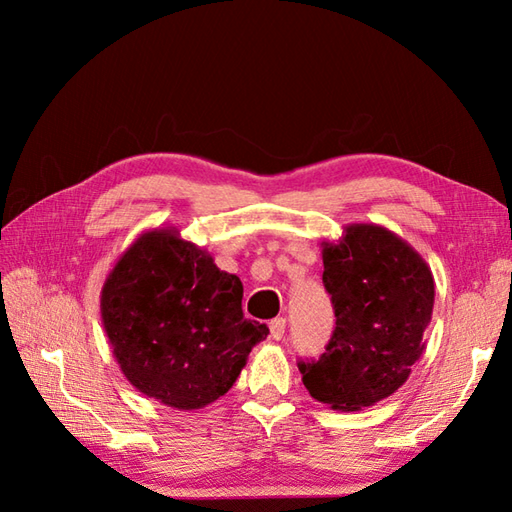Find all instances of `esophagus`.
<instances>
[{
  "label": "esophagus",
  "instance_id": "esophagus-1",
  "mask_svg": "<svg viewBox=\"0 0 512 512\" xmlns=\"http://www.w3.org/2000/svg\"><path fill=\"white\" fill-rule=\"evenodd\" d=\"M284 334H286V319L277 317V319L270 321V336H273L275 341H279Z\"/></svg>",
  "mask_w": 512,
  "mask_h": 512
}]
</instances>
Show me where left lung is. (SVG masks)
<instances>
[{"mask_svg":"<svg viewBox=\"0 0 512 512\" xmlns=\"http://www.w3.org/2000/svg\"><path fill=\"white\" fill-rule=\"evenodd\" d=\"M321 248L336 328L325 354L299 372L314 400L361 411L405 385L420 361L436 284L420 253L380 224H347Z\"/></svg>","mask_w":512,"mask_h":512,"instance_id":"left-lung-1","label":"left lung"}]
</instances>
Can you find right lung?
Segmentation results:
<instances>
[{
    "label": "right lung",
    "mask_w": 512,
    "mask_h": 512,
    "mask_svg": "<svg viewBox=\"0 0 512 512\" xmlns=\"http://www.w3.org/2000/svg\"><path fill=\"white\" fill-rule=\"evenodd\" d=\"M244 286L173 226L138 235L101 290V321L125 378L180 411L233 387L268 328L244 319Z\"/></svg>",
    "instance_id": "add662e5"
}]
</instances>
